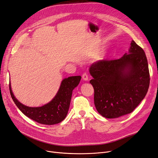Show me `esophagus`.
Masks as SVG:
<instances>
[{
	"mask_svg": "<svg viewBox=\"0 0 158 158\" xmlns=\"http://www.w3.org/2000/svg\"><path fill=\"white\" fill-rule=\"evenodd\" d=\"M82 78H83V79L84 81H88V75L86 73H84L83 74V75H82Z\"/></svg>",
	"mask_w": 158,
	"mask_h": 158,
	"instance_id": "esophagus-1",
	"label": "esophagus"
}]
</instances>
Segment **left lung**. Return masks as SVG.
<instances>
[{"label": "left lung", "instance_id": "1", "mask_svg": "<svg viewBox=\"0 0 158 158\" xmlns=\"http://www.w3.org/2000/svg\"><path fill=\"white\" fill-rule=\"evenodd\" d=\"M94 105L106 118L131 113L145 97L150 85L147 59L134 40L128 53L114 60L103 59L90 68Z\"/></svg>", "mask_w": 158, "mask_h": 158}]
</instances>
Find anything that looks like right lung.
<instances>
[{
	"label": "right lung",
	"instance_id": "1",
	"mask_svg": "<svg viewBox=\"0 0 158 158\" xmlns=\"http://www.w3.org/2000/svg\"><path fill=\"white\" fill-rule=\"evenodd\" d=\"M81 79V76H72L63 79L54 98L40 107H29L20 103L13 94L10 83V92L13 101L27 117L40 124L51 125L65 119L69 110L72 91L79 85Z\"/></svg>",
	"mask_w": 158,
	"mask_h": 158
}]
</instances>
